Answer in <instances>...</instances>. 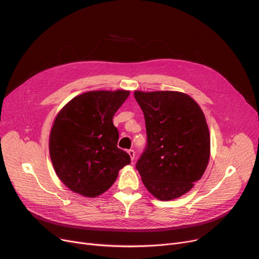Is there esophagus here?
Wrapping results in <instances>:
<instances>
[{"label": "esophagus", "instance_id": "esophagus-1", "mask_svg": "<svg viewBox=\"0 0 259 259\" xmlns=\"http://www.w3.org/2000/svg\"><path fill=\"white\" fill-rule=\"evenodd\" d=\"M128 154H129V156H130V158H131V160H133L134 159V157H135V152H134V150H128Z\"/></svg>", "mask_w": 259, "mask_h": 259}]
</instances>
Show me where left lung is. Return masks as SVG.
<instances>
[{
    "instance_id": "1",
    "label": "left lung",
    "mask_w": 259,
    "mask_h": 259,
    "mask_svg": "<svg viewBox=\"0 0 259 259\" xmlns=\"http://www.w3.org/2000/svg\"><path fill=\"white\" fill-rule=\"evenodd\" d=\"M144 112L147 147L138 160L154 197L171 200L189 192L210 159V132L199 105L179 91H134Z\"/></svg>"
}]
</instances>
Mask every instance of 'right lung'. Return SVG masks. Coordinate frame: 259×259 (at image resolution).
<instances>
[{
  "mask_svg": "<svg viewBox=\"0 0 259 259\" xmlns=\"http://www.w3.org/2000/svg\"><path fill=\"white\" fill-rule=\"evenodd\" d=\"M129 94L128 90L81 93L54 118L49 154L59 179L71 191L97 197L130 164L129 154L117 148L118 131L112 121Z\"/></svg>",
  "mask_w": 259,
  "mask_h": 259,
  "instance_id": "1",
  "label": "right lung"
}]
</instances>
